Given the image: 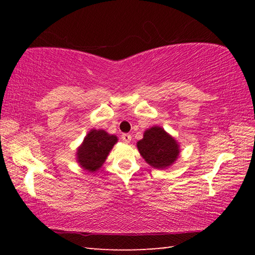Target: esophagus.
I'll return each mask as SVG.
<instances>
[{"label":"esophagus","instance_id":"1","mask_svg":"<svg viewBox=\"0 0 255 255\" xmlns=\"http://www.w3.org/2000/svg\"><path fill=\"white\" fill-rule=\"evenodd\" d=\"M122 139L125 141V143H130L131 135H130V133H123Z\"/></svg>","mask_w":255,"mask_h":255}]
</instances>
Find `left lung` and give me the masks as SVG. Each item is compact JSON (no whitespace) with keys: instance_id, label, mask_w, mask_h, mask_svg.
Masks as SVG:
<instances>
[{"instance_id":"obj_1","label":"left lung","mask_w":255,"mask_h":255,"mask_svg":"<svg viewBox=\"0 0 255 255\" xmlns=\"http://www.w3.org/2000/svg\"><path fill=\"white\" fill-rule=\"evenodd\" d=\"M137 148L146 163L161 170L171 166L180 154L178 141L158 126L145 130L143 139L137 141Z\"/></svg>"}]
</instances>
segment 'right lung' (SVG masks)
Returning a JSON list of instances; mask_svg holds the SVG:
<instances>
[{"label": "right lung", "instance_id": "add662e5", "mask_svg": "<svg viewBox=\"0 0 255 255\" xmlns=\"http://www.w3.org/2000/svg\"><path fill=\"white\" fill-rule=\"evenodd\" d=\"M117 140V136L110 135L102 129H92L77 148V163L86 171L96 172L105 163Z\"/></svg>", "mask_w": 255, "mask_h": 255}]
</instances>
